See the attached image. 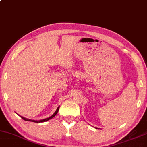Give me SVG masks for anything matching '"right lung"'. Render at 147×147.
Instances as JSON below:
<instances>
[{
    "instance_id": "obj_1",
    "label": "right lung",
    "mask_w": 147,
    "mask_h": 147,
    "mask_svg": "<svg viewBox=\"0 0 147 147\" xmlns=\"http://www.w3.org/2000/svg\"><path fill=\"white\" fill-rule=\"evenodd\" d=\"M59 108H60V106L57 108V109H56V110L55 111V112L54 113V114H53V115H52V116H51V117H49V118H45V119H41V120H33V119H28V118H24V117L20 116V115H19V116H20V117H21V118H22V119H24L25 121H33V122H35V123L45 122V121H48V120H49V119H52L53 118H54V117H55V116H56V114H57V113H58V110H59Z\"/></svg>"
}]
</instances>
